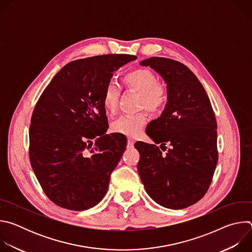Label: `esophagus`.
Listing matches in <instances>:
<instances>
[{"mask_svg": "<svg viewBox=\"0 0 252 252\" xmlns=\"http://www.w3.org/2000/svg\"><path fill=\"white\" fill-rule=\"evenodd\" d=\"M134 143V139L133 138H128L127 139V148H132Z\"/></svg>", "mask_w": 252, "mask_h": 252, "instance_id": "34e87169", "label": "esophagus"}]
</instances>
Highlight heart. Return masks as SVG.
Here are the masks:
<instances>
[{
    "label": "heart",
    "instance_id": "obj_1",
    "mask_svg": "<svg viewBox=\"0 0 252 252\" xmlns=\"http://www.w3.org/2000/svg\"><path fill=\"white\" fill-rule=\"evenodd\" d=\"M126 89L138 93V106L145 107L149 112H158L166 101L164 86L157 82V77L149 68L133 69L123 79ZM121 94L119 86L107 84L102 94V105L106 113L114 114L117 111L118 100ZM147 123L146 115L142 113L126 115L116 120L112 126L114 131L135 137L139 134Z\"/></svg>",
    "mask_w": 252,
    "mask_h": 252
}]
</instances>
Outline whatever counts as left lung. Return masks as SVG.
Returning <instances> with one entry per match:
<instances>
[{
	"label": "left lung",
	"mask_w": 252,
	"mask_h": 252,
	"mask_svg": "<svg viewBox=\"0 0 252 252\" xmlns=\"http://www.w3.org/2000/svg\"><path fill=\"white\" fill-rule=\"evenodd\" d=\"M140 65L151 66L166 84L167 101L147 134L171 148L162 155L156 145L137 141V170L147 193L159 205L182 209L207 191L217 166V121L205 90L192 71L179 62L153 57ZM165 148V147H164Z\"/></svg>",
	"instance_id": "left-lung-1"
}]
</instances>
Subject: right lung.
I'll return each mask as SVG.
<instances>
[{
    "label": "right lung",
    "instance_id": "right-lung-1",
    "mask_svg": "<svg viewBox=\"0 0 252 252\" xmlns=\"http://www.w3.org/2000/svg\"><path fill=\"white\" fill-rule=\"evenodd\" d=\"M134 60L131 55H104L70 62L35 104L30 160L43 190L57 205L86 210L105 195L126 140L122 133H105L102 94L115 71Z\"/></svg>",
    "mask_w": 252,
    "mask_h": 252
}]
</instances>
